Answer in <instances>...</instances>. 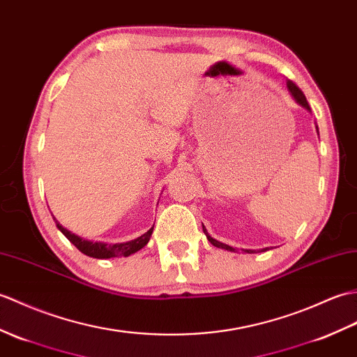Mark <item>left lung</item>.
<instances>
[{"label": "left lung", "instance_id": "8db88e82", "mask_svg": "<svg viewBox=\"0 0 357 357\" xmlns=\"http://www.w3.org/2000/svg\"><path fill=\"white\" fill-rule=\"evenodd\" d=\"M287 89H289V93L292 94V97L295 98L296 100V103H300L303 107H305V109L307 111H310V106H309V103H307V100H305V96L303 94V91L298 88L292 80H289L287 82ZM317 129H318V126H317ZM202 229H204V233H205V236H206V238L210 240L211 242V245H214V246H218V248H222V250H227V251H231V252H237V250L236 248H233V246H229V245H225V243H222V242H219V240H216V238H213L208 233H206V229H205V227L202 225ZM269 248H263L261 251H268ZM242 252H248V254H254L255 251L254 250H242Z\"/></svg>", "mask_w": 357, "mask_h": 357}]
</instances>
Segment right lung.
Segmentation results:
<instances>
[{"label":"right lung","mask_w":357,"mask_h":357,"mask_svg":"<svg viewBox=\"0 0 357 357\" xmlns=\"http://www.w3.org/2000/svg\"><path fill=\"white\" fill-rule=\"evenodd\" d=\"M56 225L61 229V233L68 238L80 252H84L88 257H93V259H112V257H129L130 254H135L137 251L141 250V248H144L147 245L153 231V228H151L147 233L134 240H130V242L103 243V242H91V240H85L76 234H73L71 231L63 228L57 220H56Z\"/></svg>","instance_id":"obj_1"}]
</instances>
